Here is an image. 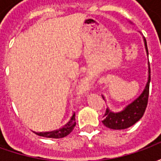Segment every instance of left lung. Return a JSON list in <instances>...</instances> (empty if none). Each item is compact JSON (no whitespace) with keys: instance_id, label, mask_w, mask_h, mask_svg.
<instances>
[{"instance_id":"8db88e82","label":"left lung","mask_w":161,"mask_h":161,"mask_svg":"<svg viewBox=\"0 0 161 161\" xmlns=\"http://www.w3.org/2000/svg\"><path fill=\"white\" fill-rule=\"evenodd\" d=\"M144 42H145L147 53L148 55V50H147V40L145 38H144ZM148 73V80L142 94L138 98H136L132 103L128 105L124 108V110L119 113H113L108 108L106 109L104 115H103V123L104 124V126L111 129H125L133 126L135 122H137L142 118L145 113L147 102H148L149 84L151 80L150 65H149Z\"/></svg>"}]
</instances>
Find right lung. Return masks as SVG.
Returning a JSON list of instances; mask_svg holds the SVG:
<instances>
[{
	"label": "right lung",
	"mask_w": 161,
	"mask_h": 161,
	"mask_svg": "<svg viewBox=\"0 0 161 161\" xmlns=\"http://www.w3.org/2000/svg\"><path fill=\"white\" fill-rule=\"evenodd\" d=\"M75 125H76V120H75V113H74L72 117L70 118V121L64 125L62 128H59L58 130H54V131L52 132H40V133H35V134L40 135V136L46 137V138H63V137L67 136L70 132L73 130Z\"/></svg>",
	"instance_id": "1"
}]
</instances>
